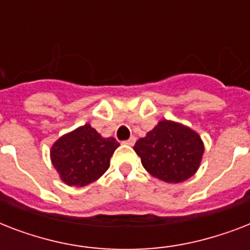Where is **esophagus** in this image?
Here are the masks:
<instances>
[{
    "instance_id": "obj_1",
    "label": "esophagus",
    "mask_w": 250,
    "mask_h": 250,
    "mask_svg": "<svg viewBox=\"0 0 250 250\" xmlns=\"http://www.w3.org/2000/svg\"><path fill=\"white\" fill-rule=\"evenodd\" d=\"M135 141H136V139H135V137H129L128 140H125V141H123V144H127V145H131V146H132L133 144H135Z\"/></svg>"
}]
</instances>
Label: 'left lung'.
<instances>
[{
	"label": "left lung",
	"instance_id": "obj_1",
	"mask_svg": "<svg viewBox=\"0 0 250 250\" xmlns=\"http://www.w3.org/2000/svg\"><path fill=\"white\" fill-rule=\"evenodd\" d=\"M133 150L149 174L166 183H180L196 174L204 143L196 131L172 121H161L136 141Z\"/></svg>",
	"mask_w": 250,
	"mask_h": 250
}]
</instances>
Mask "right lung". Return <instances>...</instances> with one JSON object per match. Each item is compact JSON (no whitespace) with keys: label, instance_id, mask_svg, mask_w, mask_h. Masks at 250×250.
Here are the masks:
<instances>
[{"label":"right lung","instance_id":"add662e5","mask_svg":"<svg viewBox=\"0 0 250 250\" xmlns=\"http://www.w3.org/2000/svg\"><path fill=\"white\" fill-rule=\"evenodd\" d=\"M118 146L119 143L114 137H102L86 123L53 144L50 160L62 182L84 187L105 174Z\"/></svg>","mask_w":250,"mask_h":250}]
</instances>
